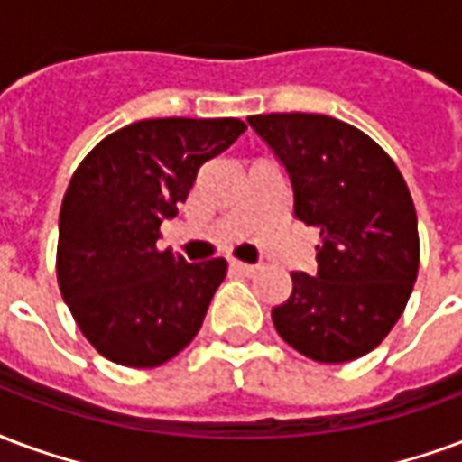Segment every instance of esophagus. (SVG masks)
<instances>
[{
	"instance_id": "esophagus-1",
	"label": "esophagus",
	"mask_w": 462,
	"mask_h": 462,
	"mask_svg": "<svg viewBox=\"0 0 462 462\" xmlns=\"http://www.w3.org/2000/svg\"><path fill=\"white\" fill-rule=\"evenodd\" d=\"M231 271H236L238 275H251V273H255V265L241 263V261H231Z\"/></svg>"
}]
</instances>
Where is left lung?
<instances>
[{
  "instance_id": "8db88e82",
  "label": "left lung",
  "mask_w": 462,
  "mask_h": 462,
  "mask_svg": "<svg viewBox=\"0 0 462 462\" xmlns=\"http://www.w3.org/2000/svg\"><path fill=\"white\" fill-rule=\"evenodd\" d=\"M248 125L288 171L295 217L319 228L318 273H291L273 325L308 359H359L392 332L419 275V221L402 171L337 117L271 113Z\"/></svg>"
}]
</instances>
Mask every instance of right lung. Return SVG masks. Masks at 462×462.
<instances>
[{"mask_svg": "<svg viewBox=\"0 0 462 462\" xmlns=\"http://www.w3.org/2000/svg\"><path fill=\"white\" fill-rule=\"evenodd\" d=\"M245 130L238 117H154L107 134L70 177L60 204L56 275L100 355L152 369L197 337L226 261L187 263L157 248L199 167Z\"/></svg>", "mask_w": 462, "mask_h": 462, "instance_id": "1", "label": "right lung"}]
</instances>
